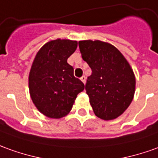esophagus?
I'll use <instances>...</instances> for the list:
<instances>
[{
    "label": "esophagus",
    "instance_id": "esophagus-1",
    "mask_svg": "<svg viewBox=\"0 0 158 158\" xmlns=\"http://www.w3.org/2000/svg\"><path fill=\"white\" fill-rule=\"evenodd\" d=\"M80 79H81V81H82V82H83L84 84H85V82H86V77H85V76H82V77H81Z\"/></svg>",
    "mask_w": 158,
    "mask_h": 158
}]
</instances>
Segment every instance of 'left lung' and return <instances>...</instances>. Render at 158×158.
<instances>
[{"label": "left lung", "instance_id": "left-lung-1", "mask_svg": "<svg viewBox=\"0 0 158 158\" xmlns=\"http://www.w3.org/2000/svg\"><path fill=\"white\" fill-rule=\"evenodd\" d=\"M82 59L92 69L85 86L94 114L104 120L118 118L130 106L136 79L131 65L113 44L101 40H81Z\"/></svg>", "mask_w": 158, "mask_h": 158}]
</instances>
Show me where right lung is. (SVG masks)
I'll return each mask as SVG.
<instances>
[{
    "label": "right lung",
    "instance_id": "add662e5",
    "mask_svg": "<svg viewBox=\"0 0 158 158\" xmlns=\"http://www.w3.org/2000/svg\"><path fill=\"white\" fill-rule=\"evenodd\" d=\"M77 48L76 40H51L40 48L32 62L28 77L30 96L37 109L48 118L66 116L77 94L84 89L67 63Z\"/></svg>",
    "mask_w": 158,
    "mask_h": 158
}]
</instances>
